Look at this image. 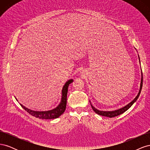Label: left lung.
<instances>
[{
  "mask_svg": "<svg viewBox=\"0 0 150 150\" xmlns=\"http://www.w3.org/2000/svg\"><path fill=\"white\" fill-rule=\"evenodd\" d=\"M138 57H139V55H138ZM139 62H140L139 57ZM142 86H143V73H142V79H141V83H140V88H139V93H138L137 96H136V98L133 99V100L131 101V103H129L128 104H127L126 106H125L123 108H121L119 109V110H115V111H104L98 110H97L96 108H95L92 105L91 103L89 101L90 104H91V106L93 111L96 113H97V114L99 115L103 116H106V117H115V116H117L118 115H120L122 114L123 112H125L126 111L128 110V109L134 103V102L137 100L139 96V94L141 93V91H142Z\"/></svg>",
  "mask_w": 150,
  "mask_h": 150,
  "instance_id": "left-lung-1",
  "label": "left lung"
}]
</instances>
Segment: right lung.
<instances>
[{
  "mask_svg": "<svg viewBox=\"0 0 150 150\" xmlns=\"http://www.w3.org/2000/svg\"><path fill=\"white\" fill-rule=\"evenodd\" d=\"M72 82H73V80L72 79L68 80L64 84V86H63L62 89V98L61 102L59 104V105L56 108L53 109V110L46 111H35L29 110V109L25 108L21 104H20V105L22 107V108H24L27 112L29 113L30 115L35 117H39L40 119L46 120L57 118V117H59L62 114H63V112L65 111L67 103V94L68 87H69V84Z\"/></svg>",
  "mask_w": 150,
  "mask_h": 150,
  "instance_id": "right-lung-1",
  "label": "right lung"
}]
</instances>
